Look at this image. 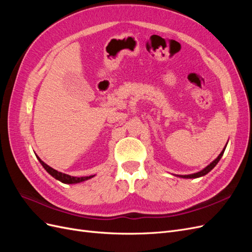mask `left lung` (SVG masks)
<instances>
[{
  "label": "left lung",
  "instance_id": "1",
  "mask_svg": "<svg viewBox=\"0 0 252 252\" xmlns=\"http://www.w3.org/2000/svg\"><path fill=\"white\" fill-rule=\"evenodd\" d=\"M225 148H226V147H225ZM224 151H225V149H223V151L220 152V156L215 159V161H213L212 163H210L207 167H206V168H204V169L201 170L200 172H196V173H193V174H188V175H180V177H181V178H185V179H195V178H200V177H203V175H205V174H207L210 170H212L213 168H215V166L219 163L220 158H222V156H223V154H224Z\"/></svg>",
  "mask_w": 252,
  "mask_h": 252
}]
</instances>
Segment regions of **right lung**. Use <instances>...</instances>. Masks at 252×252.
Masks as SVG:
<instances>
[{
  "label": "right lung",
  "mask_w": 252,
  "mask_h": 252,
  "mask_svg": "<svg viewBox=\"0 0 252 252\" xmlns=\"http://www.w3.org/2000/svg\"><path fill=\"white\" fill-rule=\"evenodd\" d=\"M37 158H39V161H40V163L42 164V166L45 168V170H46L50 175H52L53 178L59 180L60 182L65 183V184H75V183H80V182H83V181H86V180L91 179V178L94 177V175H89V177H80V178H78V177H71V175H69V174L60 172V171H58L56 169L51 168L50 166H48L47 164H45L39 157H37Z\"/></svg>",
  "instance_id": "add662e5"
}]
</instances>
